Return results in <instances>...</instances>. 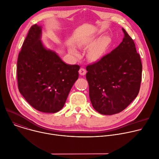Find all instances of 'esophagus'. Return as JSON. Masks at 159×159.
<instances>
[{
    "instance_id": "esophagus-1",
    "label": "esophagus",
    "mask_w": 159,
    "mask_h": 159,
    "mask_svg": "<svg viewBox=\"0 0 159 159\" xmlns=\"http://www.w3.org/2000/svg\"><path fill=\"white\" fill-rule=\"evenodd\" d=\"M79 72L80 75H85V74H86V70H85V69H84V68H80L79 71Z\"/></svg>"
}]
</instances>
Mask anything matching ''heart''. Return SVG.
<instances>
[{
    "label": "heart",
    "mask_w": 159,
    "mask_h": 159,
    "mask_svg": "<svg viewBox=\"0 0 159 159\" xmlns=\"http://www.w3.org/2000/svg\"><path fill=\"white\" fill-rule=\"evenodd\" d=\"M90 42H91L90 40L85 41L82 42V45L84 46V45L89 44ZM108 44H109V39L107 38L104 37L100 39L89 50L87 55L89 59H90L91 60H97L99 59L105 52ZM71 52L74 55H77V52L75 50H72Z\"/></svg>",
    "instance_id": "b5f03b06"
}]
</instances>
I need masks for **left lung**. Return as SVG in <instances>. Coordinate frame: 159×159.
Here are the masks:
<instances>
[{
	"instance_id": "obj_1",
	"label": "left lung",
	"mask_w": 159,
	"mask_h": 159,
	"mask_svg": "<svg viewBox=\"0 0 159 159\" xmlns=\"http://www.w3.org/2000/svg\"><path fill=\"white\" fill-rule=\"evenodd\" d=\"M119 46L86 66L89 98L93 107L105 115L123 111L139 93L142 64L134 43L122 28Z\"/></svg>"
}]
</instances>
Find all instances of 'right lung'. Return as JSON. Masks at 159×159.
Masks as SVG:
<instances>
[{"instance_id": "right-lung-1", "label": "right lung", "mask_w": 159, "mask_h": 159, "mask_svg": "<svg viewBox=\"0 0 159 159\" xmlns=\"http://www.w3.org/2000/svg\"><path fill=\"white\" fill-rule=\"evenodd\" d=\"M41 28L32 26L22 44L17 62L20 93L36 110L54 113L63 107L79 78L80 66L67 65L40 40Z\"/></svg>"}]
</instances>
